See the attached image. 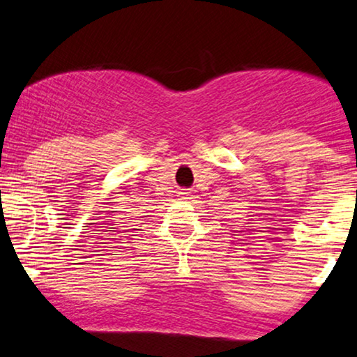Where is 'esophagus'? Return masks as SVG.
Wrapping results in <instances>:
<instances>
[{"label":"esophagus","mask_w":357,"mask_h":357,"mask_svg":"<svg viewBox=\"0 0 357 357\" xmlns=\"http://www.w3.org/2000/svg\"><path fill=\"white\" fill-rule=\"evenodd\" d=\"M181 194H184V196H188V194H189V192H186V191H184V192H181Z\"/></svg>","instance_id":"obj_1"}]
</instances>
